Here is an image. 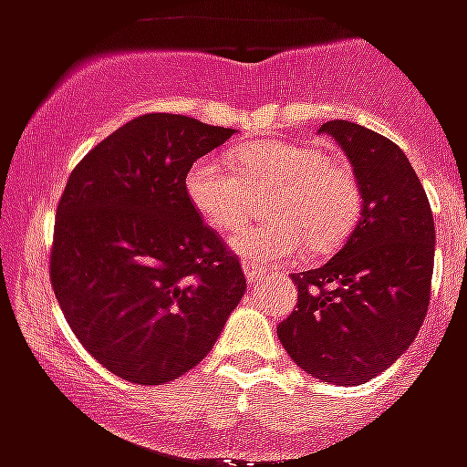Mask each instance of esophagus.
Wrapping results in <instances>:
<instances>
[{
	"label": "esophagus",
	"mask_w": 467,
	"mask_h": 467,
	"mask_svg": "<svg viewBox=\"0 0 467 467\" xmlns=\"http://www.w3.org/2000/svg\"><path fill=\"white\" fill-rule=\"evenodd\" d=\"M242 269H244V276H247L249 284H259V281L266 276V271H262L259 266H254V264H244Z\"/></svg>",
	"instance_id": "esophagus-1"
}]
</instances>
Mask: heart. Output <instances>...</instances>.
Wrapping results in <instances>:
<instances>
[{
  "label": "heart",
  "instance_id": "obj_1",
  "mask_svg": "<svg viewBox=\"0 0 467 467\" xmlns=\"http://www.w3.org/2000/svg\"><path fill=\"white\" fill-rule=\"evenodd\" d=\"M186 193L201 218L220 233L240 227L266 196V220L233 237V252L254 264H284L303 252L337 247L356 225L361 193L341 161L303 142H252L225 155H205L186 174Z\"/></svg>",
  "mask_w": 467,
  "mask_h": 467
}]
</instances>
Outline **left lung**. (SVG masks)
Listing matches in <instances>:
<instances>
[{
	"mask_svg": "<svg viewBox=\"0 0 467 467\" xmlns=\"http://www.w3.org/2000/svg\"><path fill=\"white\" fill-rule=\"evenodd\" d=\"M319 133L354 167L361 218L319 269L293 276L298 310L278 339L300 368L332 385H361L405 354L427 317L434 274V215L405 152L351 120Z\"/></svg>",
	"mask_w": 467,
	"mask_h": 467,
	"instance_id": "obj_1",
	"label": "left lung"
}]
</instances>
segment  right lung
Returning <instances> with one entry per match:
<instances>
[{"label":"right lung","instance_id":"right-lung-1","mask_svg":"<svg viewBox=\"0 0 467 467\" xmlns=\"http://www.w3.org/2000/svg\"><path fill=\"white\" fill-rule=\"evenodd\" d=\"M233 128L148 113L69 174L50 281L72 332L128 383L183 376L218 341L247 281L191 203L186 174Z\"/></svg>","mask_w":467,"mask_h":467}]
</instances>
